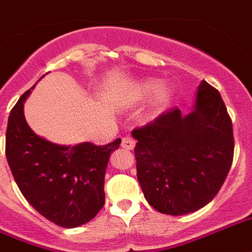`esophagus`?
<instances>
[{
	"label": "esophagus",
	"instance_id": "1",
	"mask_svg": "<svg viewBox=\"0 0 252 252\" xmlns=\"http://www.w3.org/2000/svg\"><path fill=\"white\" fill-rule=\"evenodd\" d=\"M134 146H135V141H134V138L131 137H125L122 138V147L126 149V150H133Z\"/></svg>",
	"mask_w": 252,
	"mask_h": 252
}]
</instances>
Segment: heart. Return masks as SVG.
Masks as SVG:
<instances>
[{
    "label": "heart",
    "instance_id": "heart-1",
    "mask_svg": "<svg viewBox=\"0 0 252 252\" xmlns=\"http://www.w3.org/2000/svg\"><path fill=\"white\" fill-rule=\"evenodd\" d=\"M154 94V110L159 111L169 103L171 90L169 88H162V83L158 79H145L135 86V95L139 99H146Z\"/></svg>",
    "mask_w": 252,
    "mask_h": 252
}]
</instances>
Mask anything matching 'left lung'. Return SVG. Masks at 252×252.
<instances>
[{
  "instance_id": "obj_1",
  "label": "left lung",
  "mask_w": 252,
  "mask_h": 252,
  "mask_svg": "<svg viewBox=\"0 0 252 252\" xmlns=\"http://www.w3.org/2000/svg\"><path fill=\"white\" fill-rule=\"evenodd\" d=\"M137 145V177L157 211L185 215L202 209L218 194L232 163L234 135L220 94L202 81L195 106L182 115L164 111L131 131Z\"/></svg>"
}]
</instances>
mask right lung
<instances>
[{
  "label": "right lung",
  "instance_id": "1",
  "mask_svg": "<svg viewBox=\"0 0 252 252\" xmlns=\"http://www.w3.org/2000/svg\"><path fill=\"white\" fill-rule=\"evenodd\" d=\"M32 90L22 94L7 119V163L22 195L42 217L57 226L78 227L105 205L106 166L121 139L105 146H63L39 137L24 115Z\"/></svg>",
  "mask_w": 252,
  "mask_h": 252
}]
</instances>
